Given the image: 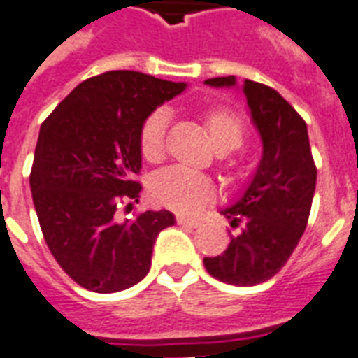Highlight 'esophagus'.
<instances>
[{
  "label": "esophagus",
  "mask_w": 358,
  "mask_h": 358,
  "mask_svg": "<svg viewBox=\"0 0 358 358\" xmlns=\"http://www.w3.org/2000/svg\"><path fill=\"white\" fill-rule=\"evenodd\" d=\"M176 224H178V225H187V227H198V225H200V222L194 220V218H187V216L176 215Z\"/></svg>",
  "instance_id": "1"
}]
</instances>
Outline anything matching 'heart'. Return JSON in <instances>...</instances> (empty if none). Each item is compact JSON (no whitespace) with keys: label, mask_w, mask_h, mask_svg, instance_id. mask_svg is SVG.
Returning a JSON list of instances; mask_svg holds the SVG:
<instances>
[{"label":"heart","mask_w":358,"mask_h":358,"mask_svg":"<svg viewBox=\"0 0 358 358\" xmlns=\"http://www.w3.org/2000/svg\"><path fill=\"white\" fill-rule=\"evenodd\" d=\"M206 134L213 149L220 155L236 151L245 140L244 120L229 107L213 105L200 113ZM165 133H167V114L155 110L145 118L140 129V152L149 164H160L165 156ZM224 178L229 184H236L242 178V171L236 164L224 165ZM151 194L160 206L178 213H194L215 198V185L207 176L187 173L182 169H169L158 174L151 184Z\"/></svg>","instance_id":"heart-1"}]
</instances>
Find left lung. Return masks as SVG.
I'll list each match as a JSON object with an SVG mask.
<instances>
[{"mask_svg": "<svg viewBox=\"0 0 358 358\" xmlns=\"http://www.w3.org/2000/svg\"><path fill=\"white\" fill-rule=\"evenodd\" d=\"M207 85L231 87L235 76L206 80ZM251 118L264 143L253 182L235 206L222 215L238 227L222 255L203 258L207 273L231 286H257L286 266L308 225L317 165L308 127L275 89L244 80Z\"/></svg>", "mask_w": 358, "mask_h": 358, "instance_id": "left-lung-1", "label": "left lung"}]
</instances>
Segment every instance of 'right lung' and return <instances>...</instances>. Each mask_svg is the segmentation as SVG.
I'll return each instance as SVG.
<instances>
[{
  "label": "right lung",
  "mask_w": 358,
  "mask_h": 358,
  "mask_svg": "<svg viewBox=\"0 0 358 358\" xmlns=\"http://www.w3.org/2000/svg\"><path fill=\"white\" fill-rule=\"evenodd\" d=\"M185 89L136 71H109L71 92L41 123L31 191L41 233L63 271L94 293H116L151 269L152 245L173 213L120 220L142 184L140 129Z\"/></svg>",
  "instance_id": "add662e5"
}]
</instances>
